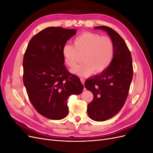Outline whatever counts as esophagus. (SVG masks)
<instances>
[{"label":"esophagus","instance_id":"1","mask_svg":"<svg viewBox=\"0 0 153 153\" xmlns=\"http://www.w3.org/2000/svg\"><path fill=\"white\" fill-rule=\"evenodd\" d=\"M80 80H81L82 83V84H83V85H84V83H85V79H84V78H80Z\"/></svg>","mask_w":153,"mask_h":153}]
</instances>
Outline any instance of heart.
I'll list each match as a JSON object with an SVG mask.
<instances>
[{
  "label": "heart",
  "mask_w": 153,
  "mask_h": 153,
  "mask_svg": "<svg viewBox=\"0 0 153 153\" xmlns=\"http://www.w3.org/2000/svg\"><path fill=\"white\" fill-rule=\"evenodd\" d=\"M73 42V45L63 46L62 53L64 62L70 68L75 66L80 59L79 54H82L84 62L72 69L78 75L85 76L93 71L100 73L105 71L113 61L115 47L110 37L85 32L75 37Z\"/></svg>",
  "instance_id": "b5f03b06"
}]
</instances>
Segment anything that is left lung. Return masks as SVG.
I'll return each instance as SVG.
<instances>
[{"label": "left lung", "instance_id": "left-lung-1", "mask_svg": "<svg viewBox=\"0 0 153 153\" xmlns=\"http://www.w3.org/2000/svg\"><path fill=\"white\" fill-rule=\"evenodd\" d=\"M94 28L107 32L115 47L114 57L110 66L85 82V88L94 96L87 106V114L95 121H104L116 115L126 102L133 69L131 52L121 36L109 27Z\"/></svg>", "mask_w": 153, "mask_h": 153}]
</instances>
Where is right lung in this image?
Here are the masks:
<instances>
[{
    "instance_id": "1",
    "label": "right lung",
    "mask_w": 153,
    "mask_h": 153,
    "mask_svg": "<svg viewBox=\"0 0 153 153\" xmlns=\"http://www.w3.org/2000/svg\"><path fill=\"white\" fill-rule=\"evenodd\" d=\"M75 34V29L47 27L32 37L24 53L27 93L37 112L50 119L66 117L69 97L84 89L80 78L68 71L62 53L63 46Z\"/></svg>"
}]
</instances>
